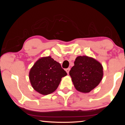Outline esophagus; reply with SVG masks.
<instances>
[{
	"mask_svg": "<svg viewBox=\"0 0 125 125\" xmlns=\"http://www.w3.org/2000/svg\"><path fill=\"white\" fill-rule=\"evenodd\" d=\"M71 68H67L66 69H65V71H66V72L67 73V74H69V71H70Z\"/></svg>",
	"mask_w": 125,
	"mask_h": 125,
	"instance_id": "obj_1",
	"label": "esophagus"
}]
</instances>
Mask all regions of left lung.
Wrapping results in <instances>:
<instances>
[{
  "label": "left lung",
  "mask_w": 125,
  "mask_h": 125,
  "mask_svg": "<svg viewBox=\"0 0 125 125\" xmlns=\"http://www.w3.org/2000/svg\"><path fill=\"white\" fill-rule=\"evenodd\" d=\"M103 66L95 59L88 56H79L69 75L76 89L82 93H89L100 83L103 76Z\"/></svg>",
  "instance_id": "left-lung-1"
}]
</instances>
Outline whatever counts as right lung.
Returning <instances> with one entry per match:
<instances>
[{
	"mask_svg": "<svg viewBox=\"0 0 125 125\" xmlns=\"http://www.w3.org/2000/svg\"><path fill=\"white\" fill-rule=\"evenodd\" d=\"M67 73L60 63L48 56L39 59L29 73V78L33 88L42 95L54 92L62 78Z\"/></svg>",
	"mask_w": 125,
	"mask_h": 125,
	"instance_id": "right-lung-1",
	"label": "right lung"
}]
</instances>
